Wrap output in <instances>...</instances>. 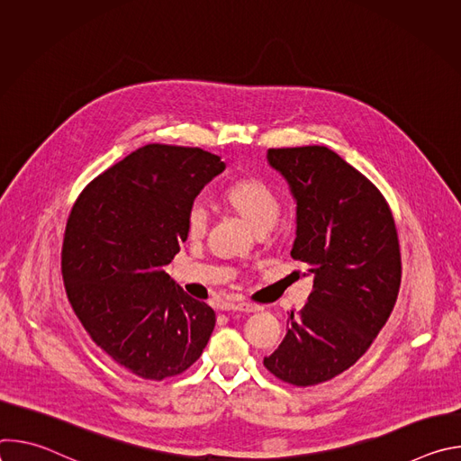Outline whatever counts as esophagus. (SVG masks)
<instances>
[{
    "instance_id": "1",
    "label": "esophagus",
    "mask_w": 461,
    "mask_h": 461,
    "mask_svg": "<svg viewBox=\"0 0 461 461\" xmlns=\"http://www.w3.org/2000/svg\"><path fill=\"white\" fill-rule=\"evenodd\" d=\"M230 310H235V312H244V313H251V312H258L260 306L258 304H253V303H237V304H231Z\"/></svg>"
}]
</instances>
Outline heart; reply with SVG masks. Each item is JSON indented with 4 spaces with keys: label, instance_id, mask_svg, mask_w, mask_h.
Listing matches in <instances>:
<instances>
[{
    "label": "heart",
    "instance_id": "obj_1",
    "mask_svg": "<svg viewBox=\"0 0 461 461\" xmlns=\"http://www.w3.org/2000/svg\"><path fill=\"white\" fill-rule=\"evenodd\" d=\"M224 201L255 230L274 224L281 208L279 196L274 187L260 178H244L231 184L224 193ZM208 222L210 213L206 206L203 203H194L185 219L187 235L191 239L203 237L208 230Z\"/></svg>",
    "mask_w": 461,
    "mask_h": 461
}]
</instances>
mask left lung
Returning <instances> with one entry per match:
<instances>
[{
	"label": "left lung",
	"instance_id": "left-lung-1",
	"mask_svg": "<svg viewBox=\"0 0 461 461\" xmlns=\"http://www.w3.org/2000/svg\"><path fill=\"white\" fill-rule=\"evenodd\" d=\"M267 158L295 201L290 253L313 292L265 366L310 386L350 368L386 322L402 283L398 231L379 189L332 149H268Z\"/></svg>",
	"mask_w": 461,
	"mask_h": 461
}]
</instances>
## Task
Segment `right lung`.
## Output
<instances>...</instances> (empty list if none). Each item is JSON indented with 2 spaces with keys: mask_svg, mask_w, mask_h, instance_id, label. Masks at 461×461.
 <instances>
[{
  "mask_svg": "<svg viewBox=\"0 0 461 461\" xmlns=\"http://www.w3.org/2000/svg\"><path fill=\"white\" fill-rule=\"evenodd\" d=\"M199 148L148 144L96 176L65 228L61 274L91 339L144 379L187 370L206 348L215 312L164 270L187 239L196 194L224 171Z\"/></svg>",
  "mask_w": 461,
  "mask_h": 461,
  "instance_id": "right-lung-1",
  "label": "right lung"
}]
</instances>
